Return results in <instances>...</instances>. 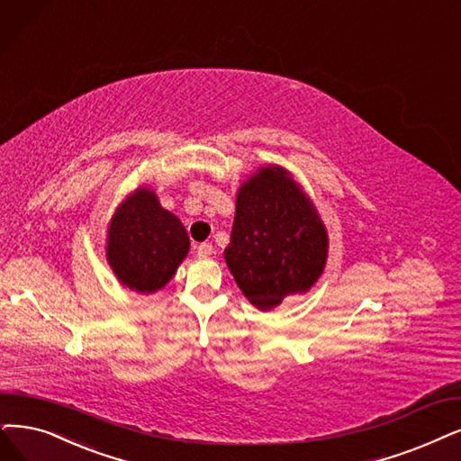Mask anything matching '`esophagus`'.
<instances>
[{
	"instance_id": "34e87169",
	"label": "esophagus",
	"mask_w": 461,
	"mask_h": 461,
	"mask_svg": "<svg viewBox=\"0 0 461 461\" xmlns=\"http://www.w3.org/2000/svg\"><path fill=\"white\" fill-rule=\"evenodd\" d=\"M213 253V246L212 244H200L196 246V255L200 257V259H206V257H210Z\"/></svg>"
}]
</instances>
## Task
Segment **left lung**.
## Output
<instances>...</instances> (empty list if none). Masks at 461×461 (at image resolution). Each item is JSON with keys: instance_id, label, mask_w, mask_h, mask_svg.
I'll list each match as a JSON object with an SVG mask.
<instances>
[{"instance_id": "obj_1", "label": "left lung", "mask_w": 461, "mask_h": 461, "mask_svg": "<svg viewBox=\"0 0 461 461\" xmlns=\"http://www.w3.org/2000/svg\"><path fill=\"white\" fill-rule=\"evenodd\" d=\"M329 234L301 183L280 164H265L236 191L225 261L257 310H274L304 294L323 274Z\"/></svg>"}]
</instances>
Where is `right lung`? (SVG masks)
Listing matches in <instances>:
<instances>
[{"mask_svg": "<svg viewBox=\"0 0 461 461\" xmlns=\"http://www.w3.org/2000/svg\"><path fill=\"white\" fill-rule=\"evenodd\" d=\"M189 248L185 227L147 185L128 193L107 223V265L121 285L141 294L167 285Z\"/></svg>", "mask_w": 461, "mask_h": 461, "instance_id": "1", "label": "right lung"}]
</instances>
